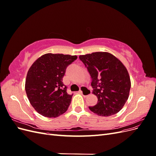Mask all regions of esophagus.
Here are the masks:
<instances>
[{"label":"esophagus","instance_id":"esophagus-1","mask_svg":"<svg viewBox=\"0 0 156 156\" xmlns=\"http://www.w3.org/2000/svg\"><path fill=\"white\" fill-rule=\"evenodd\" d=\"M79 92L81 93L83 96H87L89 95L90 94L91 92H90V90L88 88H87L86 87L83 86V87H81V89H80Z\"/></svg>","mask_w":156,"mask_h":156}]
</instances>
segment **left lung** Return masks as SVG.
I'll list each match as a JSON object with an SVG mask.
<instances>
[{
	"instance_id": "obj_1",
	"label": "left lung",
	"mask_w": 156,
	"mask_h": 156,
	"mask_svg": "<svg viewBox=\"0 0 156 156\" xmlns=\"http://www.w3.org/2000/svg\"><path fill=\"white\" fill-rule=\"evenodd\" d=\"M92 79L97 104L90 110L101 116L119 112L129 97L131 81L127 69L115 56L107 52H96L79 56Z\"/></svg>"
}]
</instances>
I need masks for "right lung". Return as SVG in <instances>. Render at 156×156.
<instances>
[{
    "mask_svg": "<svg viewBox=\"0 0 156 156\" xmlns=\"http://www.w3.org/2000/svg\"><path fill=\"white\" fill-rule=\"evenodd\" d=\"M77 56L48 53L33 63L27 73L25 91L32 106L41 115L55 118L62 115L72 101L63 77Z\"/></svg>",
    "mask_w": 156,
    "mask_h": 156,
    "instance_id": "obj_1",
    "label": "right lung"
}]
</instances>
